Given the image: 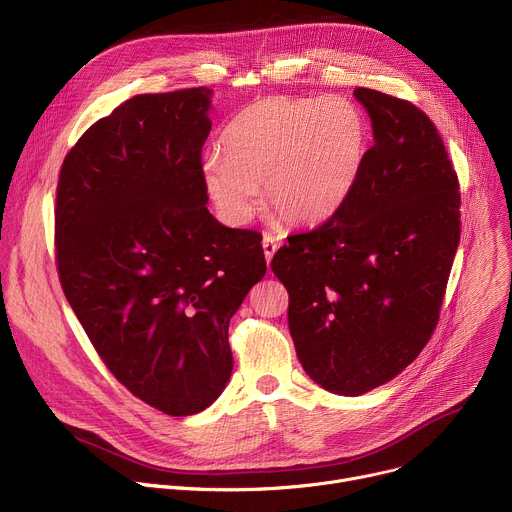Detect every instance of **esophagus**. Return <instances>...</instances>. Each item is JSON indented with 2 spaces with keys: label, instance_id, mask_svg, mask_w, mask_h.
I'll use <instances>...</instances> for the list:
<instances>
[{
  "label": "esophagus",
  "instance_id": "34e87169",
  "mask_svg": "<svg viewBox=\"0 0 512 512\" xmlns=\"http://www.w3.org/2000/svg\"><path fill=\"white\" fill-rule=\"evenodd\" d=\"M277 249H280V243H277L271 235H265V237H263V253H265L267 263L273 259V255H275Z\"/></svg>",
  "mask_w": 512,
  "mask_h": 512
}]
</instances>
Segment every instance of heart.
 <instances>
[{
    "mask_svg": "<svg viewBox=\"0 0 512 512\" xmlns=\"http://www.w3.org/2000/svg\"><path fill=\"white\" fill-rule=\"evenodd\" d=\"M367 151V124L347 100L271 96L243 108L204 159L210 198L230 224H247L265 185L284 222L316 226L347 200Z\"/></svg>",
    "mask_w": 512,
    "mask_h": 512,
    "instance_id": "obj_1",
    "label": "heart"
}]
</instances>
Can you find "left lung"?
<instances>
[{
  "instance_id": "obj_1",
  "label": "left lung",
  "mask_w": 512,
  "mask_h": 512,
  "mask_svg": "<svg viewBox=\"0 0 512 512\" xmlns=\"http://www.w3.org/2000/svg\"><path fill=\"white\" fill-rule=\"evenodd\" d=\"M353 96L374 145L351 194L271 259L304 371L341 396L390 382L429 343L461 232L459 181L433 120L376 89Z\"/></svg>"
}]
</instances>
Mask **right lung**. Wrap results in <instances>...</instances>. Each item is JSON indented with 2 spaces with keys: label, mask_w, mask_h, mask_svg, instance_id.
Segmentation results:
<instances>
[{
  "label": "right lung",
  "mask_w": 512,
  "mask_h": 512,
  "mask_svg": "<svg viewBox=\"0 0 512 512\" xmlns=\"http://www.w3.org/2000/svg\"><path fill=\"white\" fill-rule=\"evenodd\" d=\"M210 98L190 87L126 100L81 134L57 183L63 292L112 376L171 416L222 394L228 322L267 271L259 232L206 208Z\"/></svg>",
  "instance_id": "1"
}]
</instances>
